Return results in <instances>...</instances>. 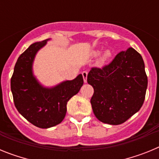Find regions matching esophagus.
Segmentation results:
<instances>
[{
  "label": "esophagus",
  "instance_id": "esophagus-1",
  "mask_svg": "<svg viewBox=\"0 0 159 159\" xmlns=\"http://www.w3.org/2000/svg\"><path fill=\"white\" fill-rule=\"evenodd\" d=\"M82 75H83V78H84V83L88 82V80H87V79H88V71H83Z\"/></svg>",
  "mask_w": 159,
  "mask_h": 159
}]
</instances>
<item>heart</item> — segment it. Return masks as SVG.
Wrapping results in <instances>:
<instances>
[{
    "mask_svg": "<svg viewBox=\"0 0 159 159\" xmlns=\"http://www.w3.org/2000/svg\"><path fill=\"white\" fill-rule=\"evenodd\" d=\"M99 53H100V51H99V50H95V51L92 52V56H93L94 57H97V56H99ZM111 57V52L109 49H107V50H105V51L102 52V54L101 55L100 58L99 59V61H98V64L100 66L104 65V64L107 62L108 60H110Z\"/></svg>",
    "mask_w": 159,
    "mask_h": 159,
    "instance_id": "heart-1",
    "label": "heart"
}]
</instances>
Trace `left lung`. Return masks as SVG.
I'll return each instance as SVG.
<instances>
[{
	"label": "left lung",
	"instance_id": "left-lung-1",
	"mask_svg": "<svg viewBox=\"0 0 159 159\" xmlns=\"http://www.w3.org/2000/svg\"><path fill=\"white\" fill-rule=\"evenodd\" d=\"M88 83L94 88L91 99L95 117L110 125L123 123L137 113L145 99L147 76L141 55L128 48L103 68H92Z\"/></svg>",
	"mask_w": 159,
	"mask_h": 159
}]
</instances>
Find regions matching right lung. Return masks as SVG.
Segmentation results:
<instances>
[{
    "instance_id": "1",
    "label": "right lung",
    "mask_w": 159,
    "mask_h": 159,
    "mask_svg": "<svg viewBox=\"0 0 159 159\" xmlns=\"http://www.w3.org/2000/svg\"><path fill=\"white\" fill-rule=\"evenodd\" d=\"M51 39L36 42L18 58L11 78V91L15 107L29 123L40 128H49L64 120L67 103L84 84L82 74L72 80H64L45 87L33 72L36 54Z\"/></svg>"
}]
</instances>
